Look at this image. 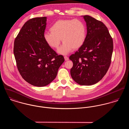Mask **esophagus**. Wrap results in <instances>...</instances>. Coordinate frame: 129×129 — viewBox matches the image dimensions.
Returning a JSON list of instances; mask_svg holds the SVG:
<instances>
[{"label":"esophagus","instance_id":"1","mask_svg":"<svg viewBox=\"0 0 129 129\" xmlns=\"http://www.w3.org/2000/svg\"><path fill=\"white\" fill-rule=\"evenodd\" d=\"M64 58L65 60H69V57H68V56H64Z\"/></svg>","mask_w":129,"mask_h":129}]
</instances>
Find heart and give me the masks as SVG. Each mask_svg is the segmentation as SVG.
Masks as SVG:
<instances>
[{"instance_id":"heart-1","label":"heart","mask_w":129,"mask_h":129,"mask_svg":"<svg viewBox=\"0 0 129 129\" xmlns=\"http://www.w3.org/2000/svg\"><path fill=\"white\" fill-rule=\"evenodd\" d=\"M51 32H46L44 38L47 45L57 49L63 42L57 52L67 55L73 49H78L84 44L87 34L85 24L79 19H60L55 22L50 27Z\"/></svg>"}]
</instances>
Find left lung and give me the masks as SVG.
Returning a JSON list of instances; mask_svg holds the SVG:
<instances>
[{
    "label": "left lung",
    "instance_id": "1",
    "mask_svg": "<svg viewBox=\"0 0 129 129\" xmlns=\"http://www.w3.org/2000/svg\"><path fill=\"white\" fill-rule=\"evenodd\" d=\"M87 35L83 45L70 56L73 62L71 74L81 85H91L99 82L107 73L113 50L112 38L107 27L100 21L83 16Z\"/></svg>",
    "mask_w": 129,
    "mask_h": 129
}]
</instances>
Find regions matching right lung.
I'll list each match as a JSON object with an SVG mask.
<instances>
[{"label":"right lung","instance_id":"right-lung-1","mask_svg":"<svg viewBox=\"0 0 129 129\" xmlns=\"http://www.w3.org/2000/svg\"><path fill=\"white\" fill-rule=\"evenodd\" d=\"M47 17H36L23 26L14 43V55L19 72L30 84L45 86L54 80L64 59L46 43L44 35Z\"/></svg>","mask_w":129,"mask_h":129}]
</instances>
